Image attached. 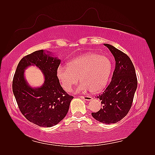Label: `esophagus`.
Here are the masks:
<instances>
[{
    "label": "esophagus",
    "mask_w": 155,
    "mask_h": 155,
    "mask_svg": "<svg viewBox=\"0 0 155 155\" xmlns=\"http://www.w3.org/2000/svg\"><path fill=\"white\" fill-rule=\"evenodd\" d=\"M79 97L81 98V99L86 100V101H91L92 100V97L91 96H79Z\"/></svg>",
    "instance_id": "1"
}]
</instances>
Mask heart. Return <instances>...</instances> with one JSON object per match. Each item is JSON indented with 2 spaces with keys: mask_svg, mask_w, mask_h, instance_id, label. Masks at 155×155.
Listing matches in <instances>:
<instances>
[{
  "mask_svg": "<svg viewBox=\"0 0 155 155\" xmlns=\"http://www.w3.org/2000/svg\"><path fill=\"white\" fill-rule=\"evenodd\" d=\"M112 69V62L107 56L88 52L71 60L67 66H59L56 75L62 88L67 92H71L78 78L81 83L76 92H97L107 86Z\"/></svg>",
  "mask_w": 155,
  "mask_h": 155,
  "instance_id": "b5f03b06",
  "label": "heart"
}]
</instances>
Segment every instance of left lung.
I'll list each match as a JSON object with an SVG mask.
<instances>
[{
  "instance_id": "obj_1",
  "label": "left lung",
  "mask_w": 155,
  "mask_h": 155,
  "mask_svg": "<svg viewBox=\"0 0 155 155\" xmlns=\"http://www.w3.org/2000/svg\"><path fill=\"white\" fill-rule=\"evenodd\" d=\"M113 55L116 64L112 80L102 94L100 110L92 112L95 120L105 124H115L127 114L137 88L134 65L127 55L109 44H104Z\"/></svg>"
}]
</instances>
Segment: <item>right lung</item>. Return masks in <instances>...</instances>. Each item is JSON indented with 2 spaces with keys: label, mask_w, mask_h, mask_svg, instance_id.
Listing matches in <instances>:
<instances>
[{
  "label": "right lung",
  "mask_w": 155,
  "mask_h": 155,
  "mask_svg": "<svg viewBox=\"0 0 155 155\" xmlns=\"http://www.w3.org/2000/svg\"><path fill=\"white\" fill-rule=\"evenodd\" d=\"M60 63L48 51H35L20 61L14 74L13 92L18 108L28 120L40 127H50L59 123L74 98L63 90L56 75ZM30 66H36L44 74L41 87H33L25 79L24 70Z\"/></svg>",
  "instance_id": "add662e5"
}]
</instances>
